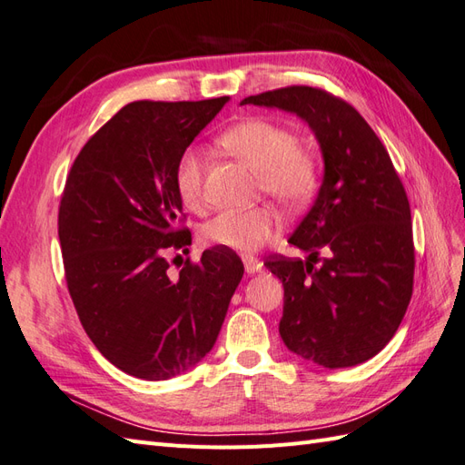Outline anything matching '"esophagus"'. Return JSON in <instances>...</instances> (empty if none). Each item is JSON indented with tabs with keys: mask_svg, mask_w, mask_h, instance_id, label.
Here are the masks:
<instances>
[{
	"mask_svg": "<svg viewBox=\"0 0 465 465\" xmlns=\"http://www.w3.org/2000/svg\"><path fill=\"white\" fill-rule=\"evenodd\" d=\"M243 267H245L247 275H255V272L263 271V263H261V261H257V259H253V257H245L243 259Z\"/></svg>",
	"mask_w": 465,
	"mask_h": 465,
	"instance_id": "obj_1",
	"label": "esophagus"
}]
</instances>
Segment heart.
Listing matches in <instances>:
<instances>
[{"label": "heart", "instance_id": "obj_1", "mask_svg": "<svg viewBox=\"0 0 465 465\" xmlns=\"http://www.w3.org/2000/svg\"><path fill=\"white\" fill-rule=\"evenodd\" d=\"M228 149L257 171L259 188L284 206H299L318 186V161L311 149L299 145L294 134L267 117H247L220 137ZM174 188L183 206L202 212L204 200V161L198 151H186L176 163ZM281 228V220L269 206L222 212L202 228V242L233 252H255Z\"/></svg>", "mask_w": 465, "mask_h": 465}]
</instances>
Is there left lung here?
<instances>
[{
	"mask_svg": "<svg viewBox=\"0 0 465 465\" xmlns=\"http://www.w3.org/2000/svg\"><path fill=\"white\" fill-rule=\"evenodd\" d=\"M242 104L302 117L324 154L318 198L289 240L308 259L265 263L284 287V346L330 369L363 363L395 336L412 296L411 206L389 153L351 104L322 88L287 86Z\"/></svg>",
	"mask_w": 465,
	"mask_h": 465,
	"instance_id": "1",
	"label": "left lung"
}]
</instances>
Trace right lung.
<instances>
[{
	"label": "right lung",
	"instance_id": "1",
	"mask_svg": "<svg viewBox=\"0 0 465 465\" xmlns=\"http://www.w3.org/2000/svg\"><path fill=\"white\" fill-rule=\"evenodd\" d=\"M228 100L131 102L88 139L66 176L58 240L70 299L94 346L139 379L194 367L243 277L242 259L225 247L169 271V255L193 240L176 163Z\"/></svg>",
	"mask_w": 465,
	"mask_h": 465
}]
</instances>
